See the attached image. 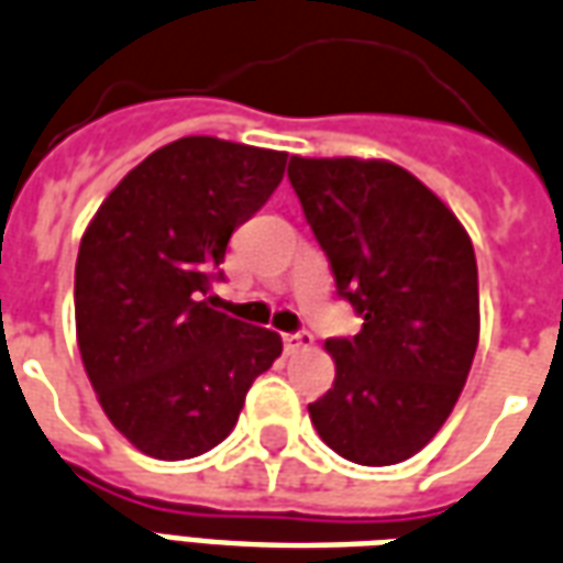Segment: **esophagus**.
<instances>
[{"label": "esophagus", "instance_id": "obj_1", "mask_svg": "<svg viewBox=\"0 0 563 563\" xmlns=\"http://www.w3.org/2000/svg\"><path fill=\"white\" fill-rule=\"evenodd\" d=\"M313 344V335H310L308 329H298V332H289V335H283V347L286 353H298V350H305Z\"/></svg>", "mask_w": 563, "mask_h": 563}]
</instances>
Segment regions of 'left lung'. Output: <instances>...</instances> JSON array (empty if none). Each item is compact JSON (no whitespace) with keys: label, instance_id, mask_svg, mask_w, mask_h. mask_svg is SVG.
<instances>
[{"label":"left lung","instance_id":"left-lung-1","mask_svg":"<svg viewBox=\"0 0 563 563\" xmlns=\"http://www.w3.org/2000/svg\"><path fill=\"white\" fill-rule=\"evenodd\" d=\"M289 183L363 317L329 338L335 384L308 405L325 445L363 466L418 454L445 423L478 347V268L457 216L390 161L292 158Z\"/></svg>","mask_w":563,"mask_h":563}]
</instances>
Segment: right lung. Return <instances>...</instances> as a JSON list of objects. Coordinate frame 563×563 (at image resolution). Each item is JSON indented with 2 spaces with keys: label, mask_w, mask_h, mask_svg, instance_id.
Here are the masks:
<instances>
[{
  "label": "right lung",
  "mask_w": 563,
  "mask_h": 563,
  "mask_svg": "<svg viewBox=\"0 0 563 563\" xmlns=\"http://www.w3.org/2000/svg\"><path fill=\"white\" fill-rule=\"evenodd\" d=\"M286 152L183 136L103 200L76 262L81 363L106 418L143 454L216 448L280 356L277 332L210 308L231 234L286 170Z\"/></svg>",
  "instance_id": "obj_1"
}]
</instances>
